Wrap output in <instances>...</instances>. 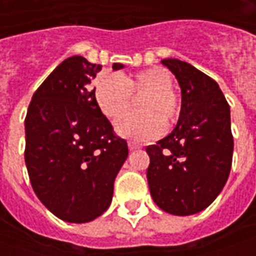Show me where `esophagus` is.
<instances>
[{"label":"esophagus","instance_id":"34e87169","mask_svg":"<svg viewBox=\"0 0 256 256\" xmlns=\"http://www.w3.org/2000/svg\"><path fill=\"white\" fill-rule=\"evenodd\" d=\"M128 148L131 150V151H134V150H138V148H141V145L136 142H134V141H130L128 142Z\"/></svg>","mask_w":256,"mask_h":256}]
</instances>
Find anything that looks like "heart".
Masks as SVG:
<instances>
[{"label": "heart", "instance_id": "b5f03b06", "mask_svg": "<svg viewBox=\"0 0 256 256\" xmlns=\"http://www.w3.org/2000/svg\"><path fill=\"white\" fill-rule=\"evenodd\" d=\"M172 75L164 68L145 70L131 76L120 74H102L94 82V100L100 111L111 121L120 118L133 103L138 102L140 113H133L120 120L115 130L121 136L135 141H146L158 136L178 121L181 105L172 92Z\"/></svg>", "mask_w": 256, "mask_h": 256}]
</instances>
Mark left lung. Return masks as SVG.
Masks as SVG:
<instances>
[{
	"mask_svg": "<svg viewBox=\"0 0 256 256\" xmlns=\"http://www.w3.org/2000/svg\"><path fill=\"white\" fill-rule=\"evenodd\" d=\"M178 80L180 120L168 136L146 146L154 202L172 215L210 206L230 176L234 151L230 105L218 84L188 62L161 61Z\"/></svg>",
	"mask_w": 256,
	"mask_h": 256,
	"instance_id": "1",
	"label": "left lung"
}]
</instances>
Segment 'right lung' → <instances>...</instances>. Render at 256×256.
<instances>
[{"mask_svg":"<svg viewBox=\"0 0 256 256\" xmlns=\"http://www.w3.org/2000/svg\"><path fill=\"white\" fill-rule=\"evenodd\" d=\"M114 70L124 68L114 64ZM101 65L66 58L32 95L25 116V164L32 190L60 220H95L112 201L114 181L128 156L88 85Z\"/></svg>","mask_w":256,"mask_h":256,"instance_id":"add662e5","label":"right lung"}]
</instances>
